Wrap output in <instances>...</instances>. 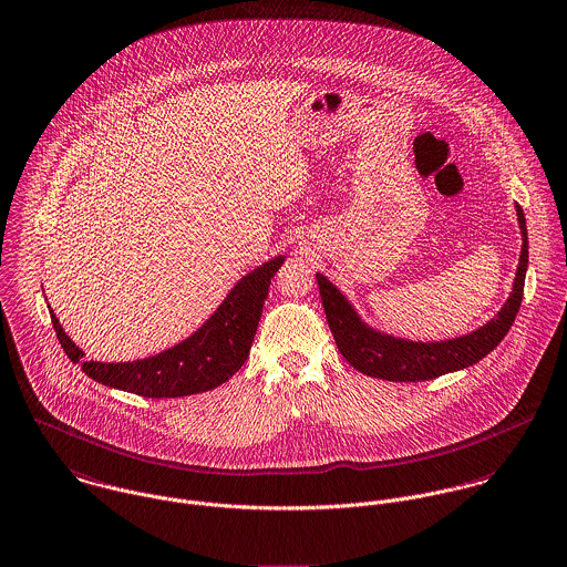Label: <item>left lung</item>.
Returning a JSON list of instances; mask_svg holds the SVG:
<instances>
[{
	"label": "left lung",
	"mask_w": 567,
	"mask_h": 567,
	"mask_svg": "<svg viewBox=\"0 0 567 567\" xmlns=\"http://www.w3.org/2000/svg\"><path fill=\"white\" fill-rule=\"evenodd\" d=\"M517 219L522 228V254L513 282L511 298L506 300L503 311L489 323L478 328L472 334L441 341V343H413L404 339H393L368 328L348 300L317 274V287L323 305L326 321L334 337V343L341 357L361 374L395 380V382H415L443 377L478 363L487 357L501 341L515 321L524 296V278L528 267V235L524 210L517 206Z\"/></svg>",
	"instance_id": "left-lung-1"
}]
</instances>
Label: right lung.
<instances>
[{
	"mask_svg": "<svg viewBox=\"0 0 567 567\" xmlns=\"http://www.w3.org/2000/svg\"><path fill=\"white\" fill-rule=\"evenodd\" d=\"M280 265L282 258H274L254 269L239 280L224 305L195 334L172 350L143 361H82V350L64 334L54 313L52 323L64 354L73 363H80L86 377L143 398L193 395L219 386L241 370L252 348L269 282Z\"/></svg>",
	"mask_w": 567,
	"mask_h": 567,
	"instance_id": "obj_1",
	"label": "right lung"
}]
</instances>
